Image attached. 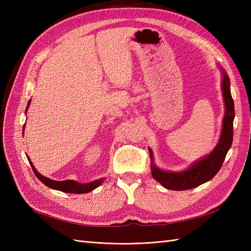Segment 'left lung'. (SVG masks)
I'll list each match as a JSON object with an SVG mask.
<instances>
[{"mask_svg":"<svg viewBox=\"0 0 251 251\" xmlns=\"http://www.w3.org/2000/svg\"><path fill=\"white\" fill-rule=\"evenodd\" d=\"M221 70L222 81L221 89L225 107V115L222 123V131L215 149L206 156L193 162L184 171L172 172L164 171L155 164L153 151L149 148L151 157V176L163 187L172 191H186L195 188L214 178L221 169L227 151H229L233 138V119L234 103L230 93V80L223 68Z\"/></svg>","mask_w":251,"mask_h":251,"instance_id":"1","label":"left lung"}]
</instances>
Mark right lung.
I'll return each instance as SVG.
<instances>
[{
  "instance_id": "obj_1",
  "label": "right lung",
  "mask_w": 251,
  "mask_h": 251,
  "mask_svg": "<svg viewBox=\"0 0 251 251\" xmlns=\"http://www.w3.org/2000/svg\"><path fill=\"white\" fill-rule=\"evenodd\" d=\"M30 102H31V100L28 101L25 112H27L29 105H30ZM23 130H24V128H23ZM27 158H28L29 163H30V165H31V168L35 174V176L39 178L40 181L43 182L45 185L52 188V189H56V191H60L64 193H70V194H87V193L94 191L96 187L102 184V182L104 181V178L94 180L92 182H89V183H79V182L74 181V180H64V181L52 180L50 178L43 176V175H41L39 172H37L36 169L34 168L33 163L31 162V160H30V158L28 156H27Z\"/></svg>"
}]
</instances>
